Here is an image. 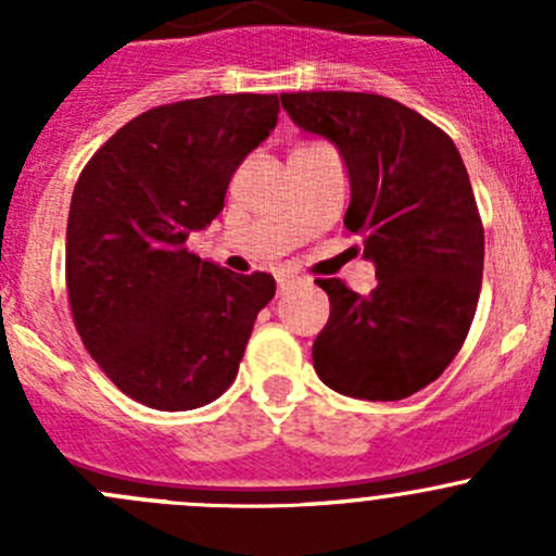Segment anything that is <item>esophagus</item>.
I'll use <instances>...</instances> for the list:
<instances>
[{
  "label": "esophagus",
  "instance_id": "34e87169",
  "mask_svg": "<svg viewBox=\"0 0 556 556\" xmlns=\"http://www.w3.org/2000/svg\"><path fill=\"white\" fill-rule=\"evenodd\" d=\"M295 279L293 277H277V288H279V293H285V290L290 288V285H293Z\"/></svg>",
  "mask_w": 556,
  "mask_h": 556
}]
</instances>
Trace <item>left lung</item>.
Listing matches in <instances>:
<instances>
[{
	"label": "left lung",
	"mask_w": 556,
	"mask_h": 556,
	"mask_svg": "<svg viewBox=\"0 0 556 556\" xmlns=\"http://www.w3.org/2000/svg\"><path fill=\"white\" fill-rule=\"evenodd\" d=\"M279 99L304 131L339 148L352 185L344 226L363 237L379 279L371 295L317 279L330 317L314 339V371L350 397L414 395L463 350L479 304L484 226L463 159L450 134L379 93Z\"/></svg>",
	"instance_id": "left-lung-1"
}]
</instances>
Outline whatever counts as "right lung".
<instances>
[{"mask_svg": "<svg viewBox=\"0 0 556 556\" xmlns=\"http://www.w3.org/2000/svg\"><path fill=\"white\" fill-rule=\"evenodd\" d=\"M274 93L161 104L128 121L80 172L66 220V293L88 355L159 412L233 384L271 274H233L185 247L220 215L244 155L277 126Z\"/></svg>", "mask_w": 556, "mask_h": 556, "instance_id": "1", "label": "right lung"}]
</instances>
